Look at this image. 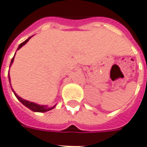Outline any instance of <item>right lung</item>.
I'll return each mask as SVG.
<instances>
[{
  "instance_id": "obj_1",
  "label": "right lung",
  "mask_w": 147,
  "mask_h": 147,
  "mask_svg": "<svg viewBox=\"0 0 147 147\" xmlns=\"http://www.w3.org/2000/svg\"><path fill=\"white\" fill-rule=\"evenodd\" d=\"M33 36V35H32ZM32 36L31 37H29L28 38H27L24 42H23L22 43H20V45H19L18 48H17V51H18L19 49H20L23 47L24 45H25L27 42H28L29 39L32 38ZM15 55H16V53L15 55H14V57L12 58V60H11V63H10V66L12 65V64L13 63V61H14V58H15ZM10 66H9V68H10ZM9 82H10V75H9ZM10 85H11V82H10ZM11 88H12V86H11ZM12 90L14 92V94L15 96H16V98L18 99L21 102L23 105H24L25 107H27L28 109H29L30 110H32L33 112H47V111H50V110H51L53 109L55 107V105H54L53 107H51V108H48L47 107V105H38V104H36V103H34V102H31V101H28V100H24L23 98H21L20 96H19L15 92V91L12 89Z\"/></svg>"
}]
</instances>
